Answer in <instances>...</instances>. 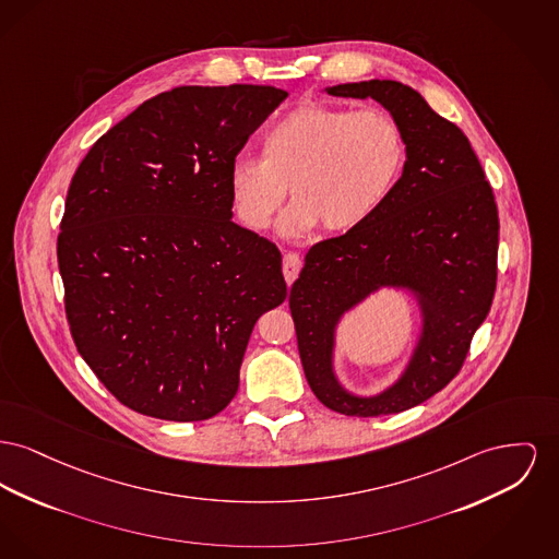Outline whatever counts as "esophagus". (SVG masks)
<instances>
[{
    "instance_id": "1",
    "label": "esophagus",
    "mask_w": 559,
    "mask_h": 559,
    "mask_svg": "<svg viewBox=\"0 0 559 559\" xmlns=\"http://www.w3.org/2000/svg\"><path fill=\"white\" fill-rule=\"evenodd\" d=\"M299 270H301V258L297 253H285V258H283V274H285L287 285H294Z\"/></svg>"
}]
</instances>
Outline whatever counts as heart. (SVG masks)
I'll use <instances>...</instances> for the list:
<instances>
[{"label": "heart", "mask_w": 559, "mask_h": 559, "mask_svg": "<svg viewBox=\"0 0 559 559\" xmlns=\"http://www.w3.org/2000/svg\"><path fill=\"white\" fill-rule=\"evenodd\" d=\"M407 143L382 109L306 103L276 120L262 136V158L238 156L228 188L238 219L263 230L289 194L281 219L287 236L321 228L355 230L371 219L403 175Z\"/></svg>", "instance_id": "heart-1"}]
</instances>
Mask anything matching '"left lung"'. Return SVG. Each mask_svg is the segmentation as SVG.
<instances>
[{
	"instance_id": "left-lung-1",
	"label": "left lung",
	"mask_w": 559,
	"mask_h": 559,
	"mask_svg": "<svg viewBox=\"0 0 559 559\" xmlns=\"http://www.w3.org/2000/svg\"><path fill=\"white\" fill-rule=\"evenodd\" d=\"M331 97L378 100L399 122L407 160L391 198L362 226L314 245L289 294L297 348L317 399L344 416L399 414L456 376L492 306L498 211L466 134L394 80L328 86ZM380 288L415 299L421 325L400 378L376 395L334 373L341 319Z\"/></svg>"
}]
</instances>
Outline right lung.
Masks as SVG:
<instances>
[{"mask_svg": "<svg viewBox=\"0 0 559 559\" xmlns=\"http://www.w3.org/2000/svg\"><path fill=\"white\" fill-rule=\"evenodd\" d=\"M285 99L253 84L166 91L105 132L71 179L57 242L69 329L139 414H219L258 319L287 297L276 245L231 222L228 188L249 134Z\"/></svg>", "mask_w": 559, "mask_h": 559, "instance_id": "1", "label": "right lung"}]
</instances>
